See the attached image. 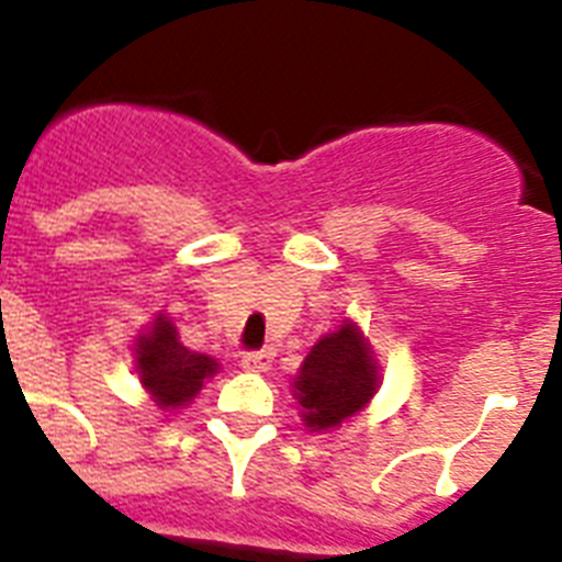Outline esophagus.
<instances>
[{"instance_id":"34e87169","label":"esophagus","mask_w":562,"mask_h":562,"mask_svg":"<svg viewBox=\"0 0 562 562\" xmlns=\"http://www.w3.org/2000/svg\"><path fill=\"white\" fill-rule=\"evenodd\" d=\"M270 366H272V351L270 349L245 351V355H241V369H245V371H256V374H261V371H267Z\"/></svg>"}]
</instances>
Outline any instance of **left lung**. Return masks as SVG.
Instances as JSON below:
<instances>
[{"label":"left lung","instance_id":"left-lung-1","mask_svg":"<svg viewBox=\"0 0 562 562\" xmlns=\"http://www.w3.org/2000/svg\"><path fill=\"white\" fill-rule=\"evenodd\" d=\"M376 362L351 324L312 346L295 380V396L312 430L337 428L376 391Z\"/></svg>","mask_w":562,"mask_h":562}]
</instances>
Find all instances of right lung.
<instances>
[{
    "label": "right lung",
    "mask_w": 562,
    "mask_h": 562,
    "mask_svg": "<svg viewBox=\"0 0 562 562\" xmlns=\"http://www.w3.org/2000/svg\"><path fill=\"white\" fill-rule=\"evenodd\" d=\"M140 382L160 408H177L200 394L202 382L216 374V360L186 349L168 317H157L148 335L137 340Z\"/></svg>",
    "instance_id": "right-lung-1"
}]
</instances>
